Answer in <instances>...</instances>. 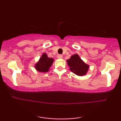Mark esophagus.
I'll use <instances>...</instances> for the list:
<instances>
[{"mask_svg": "<svg viewBox=\"0 0 121 121\" xmlns=\"http://www.w3.org/2000/svg\"><path fill=\"white\" fill-rule=\"evenodd\" d=\"M57 58L58 59H62L63 58V56L61 55V54H59V55L57 56Z\"/></svg>", "mask_w": 121, "mask_h": 121, "instance_id": "esophagus-1", "label": "esophagus"}]
</instances>
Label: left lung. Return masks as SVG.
<instances>
[{"label": "left lung", "mask_w": 121, "mask_h": 121, "mask_svg": "<svg viewBox=\"0 0 121 121\" xmlns=\"http://www.w3.org/2000/svg\"><path fill=\"white\" fill-rule=\"evenodd\" d=\"M67 62L70 71L77 75L84 76L88 72L89 65L86 64L78 54L71 56Z\"/></svg>", "instance_id": "left-lung-1"}]
</instances>
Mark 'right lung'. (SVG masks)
Listing matches in <instances>:
<instances>
[{
  "instance_id": "right-lung-1",
  "label": "right lung",
  "mask_w": 121,
  "mask_h": 121,
  "mask_svg": "<svg viewBox=\"0 0 121 121\" xmlns=\"http://www.w3.org/2000/svg\"><path fill=\"white\" fill-rule=\"evenodd\" d=\"M54 60V59L49 58L47 54L43 53L39 59V61L35 64V68L38 72L46 73L48 72L50 69V67L52 66Z\"/></svg>"
}]
</instances>
